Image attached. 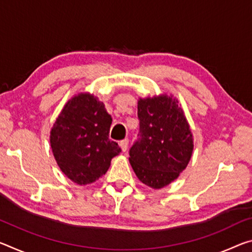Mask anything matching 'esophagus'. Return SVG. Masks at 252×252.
Segmentation results:
<instances>
[{
	"label": "esophagus",
	"instance_id": "1",
	"mask_svg": "<svg viewBox=\"0 0 252 252\" xmlns=\"http://www.w3.org/2000/svg\"><path fill=\"white\" fill-rule=\"evenodd\" d=\"M127 145H129V140H127V139H125V140L120 141V147H121L123 153H126V151L127 150Z\"/></svg>",
	"mask_w": 252,
	"mask_h": 252
}]
</instances>
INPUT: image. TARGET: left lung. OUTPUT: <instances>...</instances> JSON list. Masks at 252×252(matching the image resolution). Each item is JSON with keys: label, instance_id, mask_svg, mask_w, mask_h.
<instances>
[{"label": "left lung", "instance_id": "1", "mask_svg": "<svg viewBox=\"0 0 252 252\" xmlns=\"http://www.w3.org/2000/svg\"><path fill=\"white\" fill-rule=\"evenodd\" d=\"M139 139L130 149L129 161L139 181L160 189L186 168L194 139L178 99L166 93L138 99Z\"/></svg>", "mask_w": 252, "mask_h": 252}]
</instances>
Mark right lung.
<instances>
[{
  "instance_id": "add662e5",
  "label": "right lung",
  "mask_w": 252,
  "mask_h": 252,
  "mask_svg": "<svg viewBox=\"0 0 252 252\" xmlns=\"http://www.w3.org/2000/svg\"><path fill=\"white\" fill-rule=\"evenodd\" d=\"M112 118L103 102L89 93L68 99L50 130V146L59 168L78 185L92 184L121 153L109 139Z\"/></svg>"
}]
</instances>
